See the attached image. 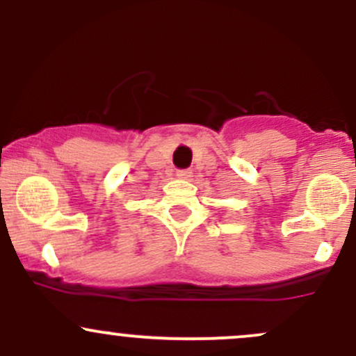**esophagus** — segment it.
<instances>
[{
  "label": "esophagus",
  "mask_w": 356,
  "mask_h": 356,
  "mask_svg": "<svg viewBox=\"0 0 356 356\" xmlns=\"http://www.w3.org/2000/svg\"><path fill=\"white\" fill-rule=\"evenodd\" d=\"M177 177L179 179H189V177H192V170H189V169L177 170Z\"/></svg>",
  "instance_id": "34e87169"
}]
</instances>
